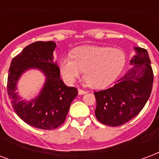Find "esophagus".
<instances>
[{
	"instance_id": "esophagus-1",
	"label": "esophagus",
	"mask_w": 159,
	"mask_h": 159,
	"mask_svg": "<svg viewBox=\"0 0 159 159\" xmlns=\"http://www.w3.org/2000/svg\"><path fill=\"white\" fill-rule=\"evenodd\" d=\"M88 93L87 91L83 90V89H78V94H80V95H83V94H86V93Z\"/></svg>"
}]
</instances>
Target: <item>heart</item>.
<instances>
[{
    "instance_id": "obj_1",
    "label": "heart",
    "mask_w": 159,
    "mask_h": 159,
    "mask_svg": "<svg viewBox=\"0 0 159 159\" xmlns=\"http://www.w3.org/2000/svg\"><path fill=\"white\" fill-rule=\"evenodd\" d=\"M125 63V54L120 49L83 46L73 51L72 57L62 58L60 69L68 83H73L84 71V80L88 86L102 88L114 82Z\"/></svg>"
}]
</instances>
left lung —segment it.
Returning <instances> with one entry per match:
<instances>
[{"label": "left lung", "mask_w": 159, "mask_h": 159, "mask_svg": "<svg viewBox=\"0 0 159 159\" xmlns=\"http://www.w3.org/2000/svg\"><path fill=\"white\" fill-rule=\"evenodd\" d=\"M136 55L130 60L134 65L112 88L94 92L95 115L102 124L123 125L135 117L148 100L153 83L151 61L146 49L134 47Z\"/></svg>", "instance_id": "1"}]
</instances>
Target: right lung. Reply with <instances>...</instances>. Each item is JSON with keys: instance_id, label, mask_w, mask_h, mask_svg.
<instances>
[{"instance_id": "obj_1", "label": "right lung", "mask_w": 159, "mask_h": 159, "mask_svg": "<svg viewBox=\"0 0 159 159\" xmlns=\"http://www.w3.org/2000/svg\"><path fill=\"white\" fill-rule=\"evenodd\" d=\"M54 42H36L28 45L13 58L7 78V93L18 117L34 128L52 130L65 122L77 89L67 87L60 77V69L53 61ZM39 69L46 77L39 95L31 101L20 100L16 90L17 81L29 69Z\"/></svg>"}]
</instances>
